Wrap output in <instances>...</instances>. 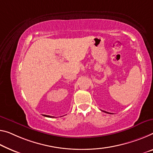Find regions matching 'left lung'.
<instances>
[{
  "mask_svg": "<svg viewBox=\"0 0 153 153\" xmlns=\"http://www.w3.org/2000/svg\"><path fill=\"white\" fill-rule=\"evenodd\" d=\"M104 111V112H105V113H107V114H109V112H107V111Z\"/></svg>",
  "mask_w": 153,
  "mask_h": 153,
  "instance_id": "obj_1",
  "label": "left lung"
}]
</instances>
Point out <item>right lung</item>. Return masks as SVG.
I'll return each instance as SVG.
<instances>
[{"instance_id":"add662e5","label":"right lung","mask_w":153,"mask_h":153,"mask_svg":"<svg viewBox=\"0 0 153 153\" xmlns=\"http://www.w3.org/2000/svg\"><path fill=\"white\" fill-rule=\"evenodd\" d=\"M44 116H46V117H54L53 116H47V115H44Z\"/></svg>"}]
</instances>
